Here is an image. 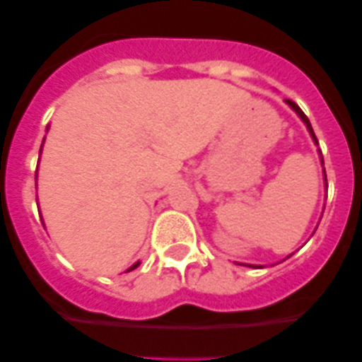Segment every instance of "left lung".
Returning <instances> with one entry per match:
<instances>
[{
	"label": "left lung",
	"instance_id": "8db88e82",
	"mask_svg": "<svg viewBox=\"0 0 362 362\" xmlns=\"http://www.w3.org/2000/svg\"><path fill=\"white\" fill-rule=\"evenodd\" d=\"M286 103H287V105H289V107H291V108H293V110H294L296 113H298V115H299V117H301V120H303V122H305V124H306V127H308L310 134H312L313 141H315V144H317V145H319V141H317V136H315V133H313V129H312V124H310L308 117H306V115H305V113H303V110H301V108H299V107H298V105H296V103H294V101H291V100H286ZM322 164H324V160H322ZM324 178H326V170H324ZM326 184H327V180H326ZM245 266H250V264H245ZM252 268H262V266H252Z\"/></svg>",
	"mask_w": 362,
	"mask_h": 362
}]
</instances>
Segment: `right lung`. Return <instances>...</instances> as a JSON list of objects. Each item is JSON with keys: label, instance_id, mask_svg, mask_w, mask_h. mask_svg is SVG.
Segmentation results:
<instances>
[{"label": "right lung", "instance_id": "right-lung-1", "mask_svg": "<svg viewBox=\"0 0 362 362\" xmlns=\"http://www.w3.org/2000/svg\"><path fill=\"white\" fill-rule=\"evenodd\" d=\"M138 266H140V261H138V262H134V264L131 266V268L127 269V272H133V269H134V268H138Z\"/></svg>", "mask_w": 362, "mask_h": 362}]
</instances>
